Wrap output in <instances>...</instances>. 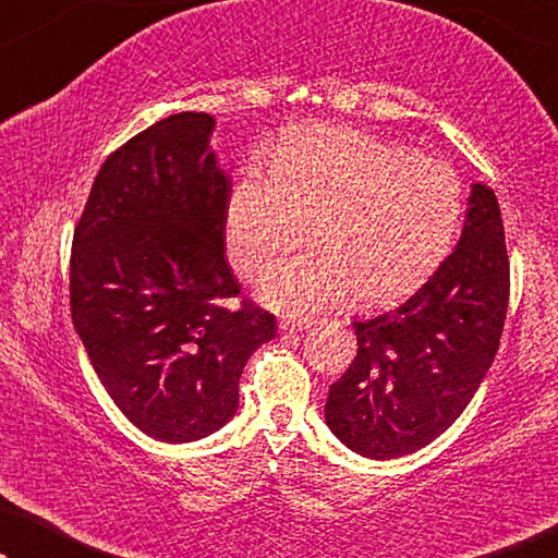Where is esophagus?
<instances>
[{
	"label": "esophagus",
	"mask_w": 558,
	"mask_h": 558,
	"mask_svg": "<svg viewBox=\"0 0 558 558\" xmlns=\"http://www.w3.org/2000/svg\"><path fill=\"white\" fill-rule=\"evenodd\" d=\"M304 327H310V317H284L279 323L281 332H296V330H304Z\"/></svg>",
	"instance_id": "34e87169"
}]
</instances>
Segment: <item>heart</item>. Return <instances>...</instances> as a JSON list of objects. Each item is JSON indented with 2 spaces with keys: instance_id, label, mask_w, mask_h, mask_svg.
<instances>
[{
  "instance_id": "b5f03b06",
  "label": "heart",
  "mask_w": 558,
  "mask_h": 558,
  "mask_svg": "<svg viewBox=\"0 0 558 558\" xmlns=\"http://www.w3.org/2000/svg\"><path fill=\"white\" fill-rule=\"evenodd\" d=\"M462 216L452 167L361 129L307 126L281 144L271 170L243 167L226 203V248L258 277L294 248L310 251L262 281L284 312L330 307L353 292L386 307L416 292L445 262Z\"/></svg>"
}]
</instances>
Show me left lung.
<instances>
[{
	"label": "left lung",
	"instance_id": "left-lung-1",
	"mask_svg": "<svg viewBox=\"0 0 558 558\" xmlns=\"http://www.w3.org/2000/svg\"><path fill=\"white\" fill-rule=\"evenodd\" d=\"M508 294L500 205L477 182L460 243L429 281L396 310L353 323L357 353L325 403L335 437L373 460L411 454L437 439L490 371Z\"/></svg>",
	"mask_w": 558,
	"mask_h": 558
}]
</instances>
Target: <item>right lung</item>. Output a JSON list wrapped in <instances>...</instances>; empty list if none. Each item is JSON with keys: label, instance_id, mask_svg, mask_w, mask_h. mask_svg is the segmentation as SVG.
Returning a JSON list of instances; mask_svg holds the SVG:
<instances>
[{"label": "right lung", "instance_id": "right-lung-1", "mask_svg": "<svg viewBox=\"0 0 558 558\" xmlns=\"http://www.w3.org/2000/svg\"><path fill=\"white\" fill-rule=\"evenodd\" d=\"M210 113H172L106 157L73 231L71 315L129 422L195 441L239 409L251 353L277 317L241 294L223 248L231 180Z\"/></svg>", "mask_w": 558, "mask_h": 558}]
</instances>
